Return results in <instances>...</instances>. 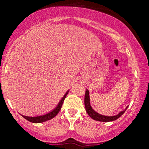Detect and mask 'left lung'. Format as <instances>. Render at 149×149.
<instances>
[{"instance_id":"8db88e82","label":"left lung","mask_w":149,"mask_h":149,"mask_svg":"<svg viewBox=\"0 0 149 149\" xmlns=\"http://www.w3.org/2000/svg\"><path fill=\"white\" fill-rule=\"evenodd\" d=\"M84 104H85V107H86V111L88 113V115L93 119L94 120L99 121V122H112V121L116 120L119 119V117L125 112L128 107H126V108L122 111L119 112V113L116 116H104L101 115L98 113L96 111H95L93 109V107L90 105V98H89V92L88 89H86V93H85V98H84Z\"/></svg>"}]
</instances>
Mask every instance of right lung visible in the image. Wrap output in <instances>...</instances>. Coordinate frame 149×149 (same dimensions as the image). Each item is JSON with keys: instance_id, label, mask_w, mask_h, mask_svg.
I'll return each mask as SVG.
<instances>
[{"instance_id": "add662e5", "label": "right lung", "mask_w": 149, "mask_h": 149, "mask_svg": "<svg viewBox=\"0 0 149 149\" xmlns=\"http://www.w3.org/2000/svg\"><path fill=\"white\" fill-rule=\"evenodd\" d=\"M68 92H69V90L67 91L66 93H65V94L64 95V96L61 98V100H60V102L58 103L57 106H56L53 110H51V112H49L48 113L44 114V115L42 116H24L22 115V114H21V115H22L24 119H27V121H29V122H33V123H41V122H46V121L50 120V119H53L54 117L56 116L57 115V113L60 112V110H61L63 101L65 100V97H66Z\"/></svg>"}]
</instances>
